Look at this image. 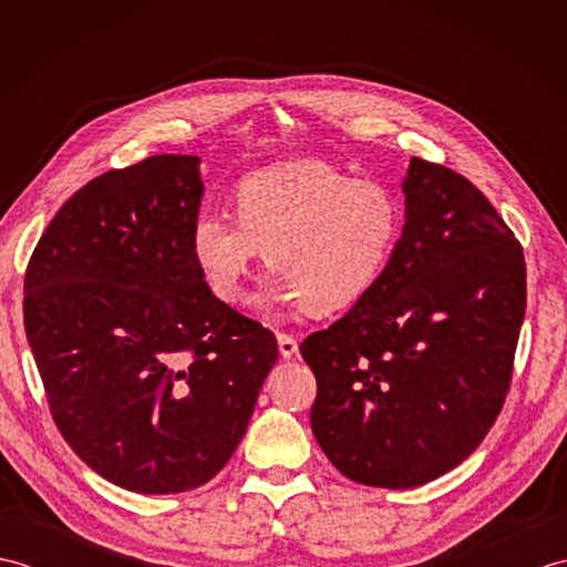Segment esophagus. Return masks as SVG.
I'll list each match as a JSON object with an SVG mask.
<instances>
[{"label":"esophagus","instance_id":"34e87169","mask_svg":"<svg viewBox=\"0 0 567 567\" xmlns=\"http://www.w3.org/2000/svg\"><path fill=\"white\" fill-rule=\"evenodd\" d=\"M277 346H280L282 358H292L297 353V339L292 333H285V331L277 333Z\"/></svg>","mask_w":567,"mask_h":567}]
</instances>
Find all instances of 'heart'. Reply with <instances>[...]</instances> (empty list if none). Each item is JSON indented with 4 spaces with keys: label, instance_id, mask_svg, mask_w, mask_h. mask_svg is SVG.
Masks as SVG:
<instances>
[{
    "label": "heart",
    "instance_id": "1",
    "mask_svg": "<svg viewBox=\"0 0 567 567\" xmlns=\"http://www.w3.org/2000/svg\"><path fill=\"white\" fill-rule=\"evenodd\" d=\"M234 216L202 212L189 248L212 295L246 302L250 265L265 252L268 295L331 315L378 285L402 234L396 192L375 177H348L317 158L246 175L231 192Z\"/></svg>",
    "mask_w": 567,
    "mask_h": 567
}]
</instances>
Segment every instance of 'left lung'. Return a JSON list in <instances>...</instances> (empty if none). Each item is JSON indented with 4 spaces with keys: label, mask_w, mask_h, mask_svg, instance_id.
<instances>
[{
    "label": "left lung",
    "mask_w": 567,
    "mask_h": 567,
    "mask_svg": "<svg viewBox=\"0 0 567 567\" xmlns=\"http://www.w3.org/2000/svg\"><path fill=\"white\" fill-rule=\"evenodd\" d=\"M406 224L378 285L299 346L311 431L370 487L426 485L473 453L507 400L526 311L522 244L451 167L412 158Z\"/></svg>",
    "instance_id": "1"
}]
</instances>
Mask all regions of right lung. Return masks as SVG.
<instances>
[{"instance_id":"add662e5","label":"right lung","mask_w":567,"mask_h":567,"mask_svg":"<svg viewBox=\"0 0 567 567\" xmlns=\"http://www.w3.org/2000/svg\"><path fill=\"white\" fill-rule=\"evenodd\" d=\"M197 165L151 155L90 179L23 277V329L58 431L141 495L209 483L277 360L275 333L219 302L192 256Z\"/></svg>"}]
</instances>
